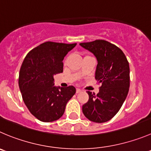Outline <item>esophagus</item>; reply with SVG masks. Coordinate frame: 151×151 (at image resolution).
<instances>
[{
    "mask_svg": "<svg viewBox=\"0 0 151 151\" xmlns=\"http://www.w3.org/2000/svg\"><path fill=\"white\" fill-rule=\"evenodd\" d=\"M81 90H80L79 88H76V93H81Z\"/></svg>",
    "mask_w": 151,
    "mask_h": 151,
    "instance_id": "esophagus-1",
    "label": "esophagus"
}]
</instances>
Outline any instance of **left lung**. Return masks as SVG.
Instances as JSON below:
<instances>
[{"instance_id": "obj_1", "label": "left lung", "mask_w": 151, "mask_h": 151, "mask_svg": "<svg viewBox=\"0 0 151 151\" xmlns=\"http://www.w3.org/2000/svg\"><path fill=\"white\" fill-rule=\"evenodd\" d=\"M97 58L96 78L101 84L98 94L87 91L89 100L82 106L86 118L96 123L109 121L119 112L130 87V67L122 50L104 40L81 43Z\"/></svg>"}]
</instances>
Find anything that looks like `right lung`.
Returning <instances> with one entry per match:
<instances>
[{
    "mask_svg": "<svg viewBox=\"0 0 151 151\" xmlns=\"http://www.w3.org/2000/svg\"><path fill=\"white\" fill-rule=\"evenodd\" d=\"M76 44L47 41L28 52L19 72L18 84L24 104L38 120L51 122L63 116L76 90L56 87L53 76L63 72V60Z\"/></svg>",
    "mask_w": 151,
    "mask_h": 151,
    "instance_id": "right-lung-1",
    "label": "right lung"
}]
</instances>
